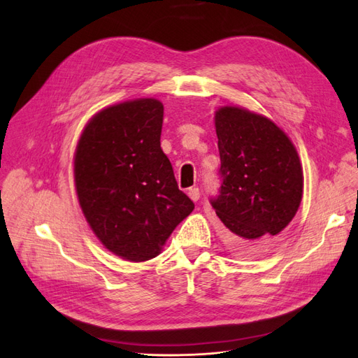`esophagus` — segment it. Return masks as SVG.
<instances>
[{
    "instance_id": "1",
    "label": "esophagus",
    "mask_w": 358,
    "mask_h": 358,
    "mask_svg": "<svg viewBox=\"0 0 358 358\" xmlns=\"http://www.w3.org/2000/svg\"><path fill=\"white\" fill-rule=\"evenodd\" d=\"M188 196H189V199H191L192 201H199V199H200V191H199V188H189V189H188Z\"/></svg>"
}]
</instances>
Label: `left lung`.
<instances>
[{"label": "left lung", "mask_w": 358, "mask_h": 358, "mask_svg": "<svg viewBox=\"0 0 358 358\" xmlns=\"http://www.w3.org/2000/svg\"><path fill=\"white\" fill-rule=\"evenodd\" d=\"M215 128L222 183L210 204L224 224V241L239 257L263 255L301 201L297 150L275 122L242 107L216 110Z\"/></svg>", "instance_id": "obj_1"}]
</instances>
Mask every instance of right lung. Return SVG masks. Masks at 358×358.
Instances as JSON below:
<instances>
[{
	"label": "right lung",
	"instance_id": "1",
	"mask_svg": "<svg viewBox=\"0 0 358 358\" xmlns=\"http://www.w3.org/2000/svg\"><path fill=\"white\" fill-rule=\"evenodd\" d=\"M164 106L138 99L103 109L86 124L74 154V183L100 242L128 262L157 257L194 210L161 149Z\"/></svg>",
	"mask_w": 358,
	"mask_h": 358
}]
</instances>
